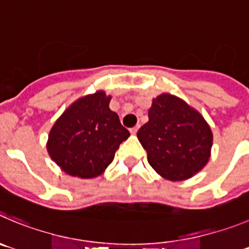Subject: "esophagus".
I'll use <instances>...</instances> for the list:
<instances>
[{
  "mask_svg": "<svg viewBox=\"0 0 249 249\" xmlns=\"http://www.w3.org/2000/svg\"><path fill=\"white\" fill-rule=\"evenodd\" d=\"M138 130H139V125H136V126H134V127H131V129H130V132H131L132 135H135L136 132H138Z\"/></svg>",
  "mask_w": 249,
  "mask_h": 249,
  "instance_id": "obj_1",
  "label": "esophagus"
}]
</instances>
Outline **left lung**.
<instances>
[{
  "label": "left lung",
  "instance_id": "obj_1",
  "mask_svg": "<svg viewBox=\"0 0 249 249\" xmlns=\"http://www.w3.org/2000/svg\"><path fill=\"white\" fill-rule=\"evenodd\" d=\"M138 139L150 166L174 182L198 173L208 163L213 146V132L200 113L167 93L153 99Z\"/></svg>",
  "mask_w": 249,
  "mask_h": 249
}]
</instances>
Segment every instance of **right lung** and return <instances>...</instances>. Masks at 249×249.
<instances>
[{"label":"right lung","instance_id":"right-lung-1","mask_svg":"<svg viewBox=\"0 0 249 249\" xmlns=\"http://www.w3.org/2000/svg\"><path fill=\"white\" fill-rule=\"evenodd\" d=\"M103 90L80 98L56 120L49 134L53 161L70 176L94 178L113 162L115 151L130 136Z\"/></svg>","mask_w":249,"mask_h":249}]
</instances>
